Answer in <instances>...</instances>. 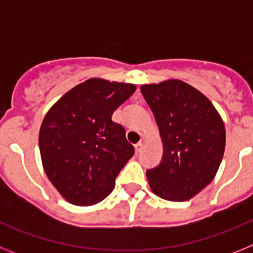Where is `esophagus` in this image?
<instances>
[{
	"instance_id": "obj_1",
	"label": "esophagus",
	"mask_w": 253,
	"mask_h": 253,
	"mask_svg": "<svg viewBox=\"0 0 253 253\" xmlns=\"http://www.w3.org/2000/svg\"><path fill=\"white\" fill-rule=\"evenodd\" d=\"M142 148H143V143H137V144H135V146H134V149H135V153H139L140 151H142Z\"/></svg>"
}]
</instances>
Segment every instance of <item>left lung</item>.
<instances>
[{
  "label": "left lung",
  "instance_id": "8db88e82",
  "mask_svg": "<svg viewBox=\"0 0 253 253\" xmlns=\"http://www.w3.org/2000/svg\"><path fill=\"white\" fill-rule=\"evenodd\" d=\"M163 146L162 162L147 171L149 187L169 202H186L211 182L225 148L222 116L207 96L181 80L140 86Z\"/></svg>",
  "mask_w": 253,
  "mask_h": 253
}]
</instances>
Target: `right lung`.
<instances>
[{
    "label": "right lung",
    "instance_id": "right-lung-1",
    "mask_svg": "<svg viewBox=\"0 0 253 253\" xmlns=\"http://www.w3.org/2000/svg\"><path fill=\"white\" fill-rule=\"evenodd\" d=\"M135 90L133 84L90 78L64 93L44 116L39 130L43 169L71 204L104 200L133 157L125 129L111 116Z\"/></svg>",
    "mask_w": 253,
    "mask_h": 253
}]
</instances>
